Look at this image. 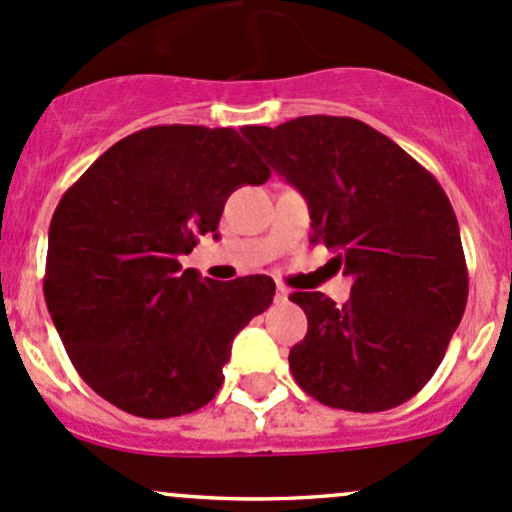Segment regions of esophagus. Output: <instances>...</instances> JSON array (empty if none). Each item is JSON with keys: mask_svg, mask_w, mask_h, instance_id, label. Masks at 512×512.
<instances>
[{"mask_svg": "<svg viewBox=\"0 0 512 512\" xmlns=\"http://www.w3.org/2000/svg\"><path fill=\"white\" fill-rule=\"evenodd\" d=\"M288 295H290V290L285 288V285H278V288H276V300L278 302H285V300H288Z\"/></svg>", "mask_w": 512, "mask_h": 512, "instance_id": "34e87169", "label": "esophagus"}]
</instances>
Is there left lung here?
<instances>
[{
    "mask_svg": "<svg viewBox=\"0 0 512 512\" xmlns=\"http://www.w3.org/2000/svg\"><path fill=\"white\" fill-rule=\"evenodd\" d=\"M273 173L305 197L312 244L354 278L337 307L293 293L307 334L290 349L298 386L322 405L381 412L442 364L469 298L459 222L442 185L386 134L351 117L246 126Z\"/></svg>",
    "mask_w": 512,
    "mask_h": 512,
    "instance_id": "8db88e82",
    "label": "left lung"
}]
</instances>
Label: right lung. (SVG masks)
<instances>
[{"label":"right lung","mask_w":512,"mask_h":512,"mask_svg":"<svg viewBox=\"0 0 512 512\" xmlns=\"http://www.w3.org/2000/svg\"><path fill=\"white\" fill-rule=\"evenodd\" d=\"M271 170L234 129L151 126L117 141L63 195L48 229L43 295L70 361L97 395L148 420L200 410L268 276L202 278L180 266L224 202Z\"/></svg>","instance_id":"right-lung-1"}]
</instances>
